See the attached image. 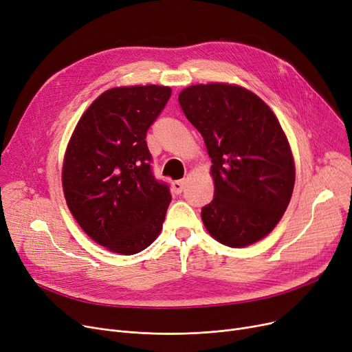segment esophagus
Returning <instances> with one entry per match:
<instances>
[{
	"mask_svg": "<svg viewBox=\"0 0 352 352\" xmlns=\"http://www.w3.org/2000/svg\"><path fill=\"white\" fill-rule=\"evenodd\" d=\"M186 186H187V181L186 179H179V181H174L171 187H173V191L175 194H181L184 191V188H186Z\"/></svg>",
	"mask_w": 352,
	"mask_h": 352,
	"instance_id": "esophagus-1",
	"label": "esophagus"
}]
</instances>
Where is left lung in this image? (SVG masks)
<instances>
[{"label":"left lung","mask_w":352,"mask_h":352,"mask_svg":"<svg viewBox=\"0 0 352 352\" xmlns=\"http://www.w3.org/2000/svg\"><path fill=\"white\" fill-rule=\"evenodd\" d=\"M178 101L212 162L214 198L201 211L207 231L231 248L261 241L280 223L295 184L278 118L252 91L228 82L190 85Z\"/></svg>","instance_id":"8db88e82"}]
</instances>
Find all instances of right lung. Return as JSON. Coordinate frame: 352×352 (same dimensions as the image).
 I'll list each match as a JSON object with an SVG mask.
<instances>
[{
	"label": "right lung",
	"mask_w": 352,
	"mask_h": 352,
	"mask_svg": "<svg viewBox=\"0 0 352 352\" xmlns=\"http://www.w3.org/2000/svg\"><path fill=\"white\" fill-rule=\"evenodd\" d=\"M171 97L164 85L116 87L85 109L63 162L67 206L82 231L108 251L150 247L171 202L151 173L146 131Z\"/></svg>",
	"instance_id": "1"
}]
</instances>
